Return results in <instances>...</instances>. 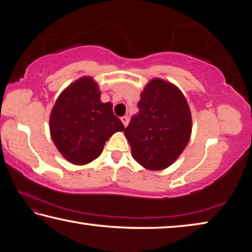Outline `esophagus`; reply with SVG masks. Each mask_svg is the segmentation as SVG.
Returning <instances> with one entry per match:
<instances>
[{"label":"esophagus","instance_id":"34e87169","mask_svg":"<svg viewBox=\"0 0 252 252\" xmlns=\"http://www.w3.org/2000/svg\"><path fill=\"white\" fill-rule=\"evenodd\" d=\"M121 121H122V123H123V126H126L127 125H129V118H127L126 116H125V117H122V118H121Z\"/></svg>","mask_w":252,"mask_h":252}]
</instances>
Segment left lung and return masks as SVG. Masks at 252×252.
Masks as SVG:
<instances>
[{"mask_svg": "<svg viewBox=\"0 0 252 252\" xmlns=\"http://www.w3.org/2000/svg\"><path fill=\"white\" fill-rule=\"evenodd\" d=\"M139 112L125 130L133 159L144 169L161 171L185 150L192 132L189 104L180 89L155 78L146 84Z\"/></svg>", "mask_w": 252, "mask_h": 252, "instance_id": "1", "label": "left lung"}]
</instances>
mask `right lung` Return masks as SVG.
<instances>
[{"label":"right lung","mask_w":252,"mask_h":252,"mask_svg":"<svg viewBox=\"0 0 252 252\" xmlns=\"http://www.w3.org/2000/svg\"><path fill=\"white\" fill-rule=\"evenodd\" d=\"M49 126L59 152L75 165L95 160L110 136L125 131L120 119L114 116L112 103L101 101L99 84L88 75L60 93L51 110Z\"/></svg>","instance_id":"1"}]
</instances>
